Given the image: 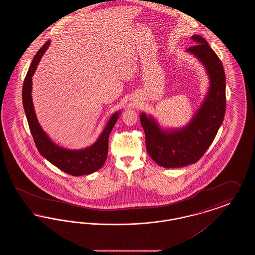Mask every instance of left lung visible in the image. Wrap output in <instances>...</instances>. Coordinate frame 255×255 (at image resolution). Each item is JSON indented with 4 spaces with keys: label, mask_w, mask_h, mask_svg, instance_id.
<instances>
[{
    "label": "left lung",
    "mask_w": 255,
    "mask_h": 255,
    "mask_svg": "<svg viewBox=\"0 0 255 255\" xmlns=\"http://www.w3.org/2000/svg\"><path fill=\"white\" fill-rule=\"evenodd\" d=\"M195 46L185 51L206 69L209 87L189 122L181 128H165L151 115L141 113L146 149L158 165L179 168L197 162L214 140L226 112V75L221 61L205 38L191 36Z\"/></svg>",
    "instance_id": "8db88e82"
}]
</instances>
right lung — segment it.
<instances>
[{"label": "right lung", "instance_id": "1", "mask_svg": "<svg viewBox=\"0 0 255 255\" xmlns=\"http://www.w3.org/2000/svg\"><path fill=\"white\" fill-rule=\"evenodd\" d=\"M49 45L50 40L37 51L36 55L31 62L28 72L24 78L22 96L23 106L28 126L39 153L46 159H48L50 163L65 173L73 176L90 175L100 169L105 163L108 155L110 133L116 122H118L122 111L114 113V115L107 122L105 128L97 137V141L92 145L82 149H68L53 142L38 122L31 97L32 76L36 72L37 66Z\"/></svg>", "mask_w": 255, "mask_h": 255}]
</instances>
